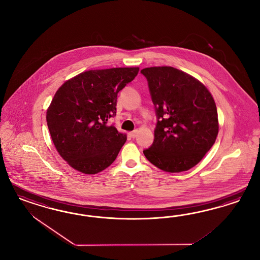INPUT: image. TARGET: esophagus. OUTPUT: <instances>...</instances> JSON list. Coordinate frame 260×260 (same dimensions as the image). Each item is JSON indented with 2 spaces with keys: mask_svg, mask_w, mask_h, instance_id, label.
Segmentation results:
<instances>
[{
  "mask_svg": "<svg viewBox=\"0 0 260 260\" xmlns=\"http://www.w3.org/2000/svg\"><path fill=\"white\" fill-rule=\"evenodd\" d=\"M139 133V131L138 129H134L132 133H129V135H131V137H133V138H135L136 136H137V134Z\"/></svg>",
  "mask_w": 260,
  "mask_h": 260,
  "instance_id": "34e87169",
  "label": "esophagus"
}]
</instances>
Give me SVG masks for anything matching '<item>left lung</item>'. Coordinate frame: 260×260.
<instances>
[{
    "label": "left lung",
    "mask_w": 260,
    "mask_h": 260,
    "mask_svg": "<svg viewBox=\"0 0 260 260\" xmlns=\"http://www.w3.org/2000/svg\"><path fill=\"white\" fill-rule=\"evenodd\" d=\"M157 115L154 141L144 150L152 165L181 173L213 147L219 124L213 95L199 80L173 67L143 69Z\"/></svg>",
    "instance_id": "obj_1"
}]
</instances>
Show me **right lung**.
Segmentation results:
<instances>
[{
  "mask_svg": "<svg viewBox=\"0 0 260 260\" xmlns=\"http://www.w3.org/2000/svg\"><path fill=\"white\" fill-rule=\"evenodd\" d=\"M139 68L84 71L58 88L47 110L56 150L80 173L96 174L113 163L126 141L108 120L116 114L119 91Z\"/></svg>",
  "mask_w": 260,
  "mask_h": 260,
  "instance_id": "obj_1",
  "label": "right lung"
}]
</instances>
